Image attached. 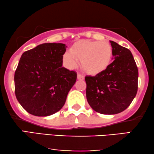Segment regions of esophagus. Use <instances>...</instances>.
Segmentation results:
<instances>
[{
  "instance_id": "34e87169",
  "label": "esophagus",
  "mask_w": 154,
  "mask_h": 154,
  "mask_svg": "<svg viewBox=\"0 0 154 154\" xmlns=\"http://www.w3.org/2000/svg\"><path fill=\"white\" fill-rule=\"evenodd\" d=\"M77 79L79 80H83L84 79V75L83 74H81V73H78Z\"/></svg>"
}]
</instances>
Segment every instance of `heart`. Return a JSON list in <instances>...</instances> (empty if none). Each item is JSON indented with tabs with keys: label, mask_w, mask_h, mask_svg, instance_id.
<instances>
[{
	"label": "heart",
	"mask_w": 154,
	"mask_h": 154,
	"mask_svg": "<svg viewBox=\"0 0 154 154\" xmlns=\"http://www.w3.org/2000/svg\"><path fill=\"white\" fill-rule=\"evenodd\" d=\"M113 48L108 42L83 40L75 43L63 55V60L69 69H75L81 61V68L90 75L103 72L112 62Z\"/></svg>",
	"instance_id": "heart-1"
}]
</instances>
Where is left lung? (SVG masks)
Wrapping results in <instances>:
<instances>
[{
	"label": "left lung",
	"instance_id": "1",
	"mask_svg": "<svg viewBox=\"0 0 154 154\" xmlns=\"http://www.w3.org/2000/svg\"><path fill=\"white\" fill-rule=\"evenodd\" d=\"M110 43L114 60L106 70L85 78L88 104L102 114H116L125 110L138 89V69L130 50L116 42Z\"/></svg>",
	"mask_w": 154,
	"mask_h": 154
}]
</instances>
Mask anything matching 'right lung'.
Here are the masks:
<instances>
[{
	"label": "right lung",
	"mask_w": 154,
	"mask_h": 154,
	"mask_svg": "<svg viewBox=\"0 0 154 154\" xmlns=\"http://www.w3.org/2000/svg\"><path fill=\"white\" fill-rule=\"evenodd\" d=\"M66 48L63 43H43L22 54L14 73V92L28 113L48 116L64 105L77 79L74 71L62 66Z\"/></svg>",
	"instance_id": "right-lung-1"
}]
</instances>
